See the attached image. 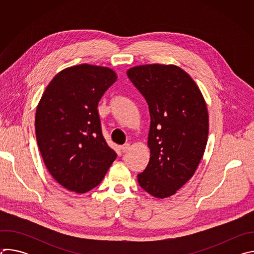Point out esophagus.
<instances>
[{"mask_svg":"<svg viewBox=\"0 0 254 254\" xmlns=\"http://www.w3.org/2000/svg\"><path fill=\"white\" fill-rule=\"evenodd\" d=\"M129 147H130L129 143H125V144H123V146H121V150H122V152L126 153L129 150Z\"/></svg>","mask_w":254,"mask_h":254,"instance_id":"obj_1","label":"esophagus"}]
</instances>
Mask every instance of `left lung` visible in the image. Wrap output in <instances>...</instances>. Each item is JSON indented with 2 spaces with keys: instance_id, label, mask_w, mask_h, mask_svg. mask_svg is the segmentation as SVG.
Returning <instances> with one entry per match:
<instances>
[{
  "instance_id": "left-lung-1",
  "label": "left lung",
  "mask_w": 254,
  "mask_h": 254,
  "mask_svg": "<svg viewBox=\"0 0 254 254\" xmlns=\"http://www.w3.org/2000/svg\"><path fill=\"white\" fill-rule=\"evenodd\" d=\"M127 74L149 104V164L139 186L164 199L195 174L208 139L209 116L201 90L185 70L169 64L129 68Z\"/></svg>"
}]
</instances>
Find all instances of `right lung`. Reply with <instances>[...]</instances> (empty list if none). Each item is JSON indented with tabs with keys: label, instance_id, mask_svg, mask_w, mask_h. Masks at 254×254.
I'll list each match as a JSON object with an SVG mask.
<instances>
[{
	"label": "right lung",
	"instance_id": "obj_1",
	"mask_svg": "<svg viewBox=\"0 0 254 254\" xmlns=\"http://www.w3.org/2000/svg\"><path fill=\"white\" fill-rule=\"evenodd\" d=\"M117 79L108 67H67L53 77L36 108V138L44 164L69 191L83 194L96 187L117 158L102 135L97 112Z\"/></svg>",
	"mask_w": 254,
	"mask_h": 254
}]
</instances>
